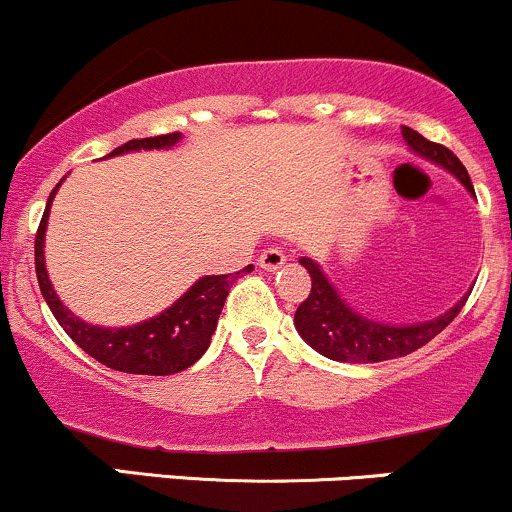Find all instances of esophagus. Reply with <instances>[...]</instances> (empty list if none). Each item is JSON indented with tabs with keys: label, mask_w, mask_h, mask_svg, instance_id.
Returning <instances> with one entry per match:
<instances>
[{
	"label": "esophagus",
	"mask_w": 512,
	"mask_h": 512,
	"mask_svg": "<svg viewBox=\"0 0 512 512\" xmlns=\"http://www.w3.org/2000/svg\"><path fill=\"white\" fill-rule=\"evenodd\" d=\"M257 262H260V267L267 269V272H277V269H282L286 265V255L282 247H267Z\"/></svg>",
	"instance_id": "1"
}]
</instances>
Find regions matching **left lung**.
<instances>
[{
  "instance_id": "obj_1",
  "label": "left lung",
  "mask_w": 512,
  "mask_h": 512,
  "mask_svg": "<svg viewBox=\"0 0 512 512\" xmlns=\"http://www.w3.org/2000/svg\"><path fill=\"white\" fill-rule=\"evenodd\" d=\"M401 133L415 155L445 167L447 172H452L474 194L469 172H466V167L452 150L440 143H432V140L423 138L418 131L408 126H403ZM299 262L311 274V294L296 308L294 325L301 338L313 350L320 352L323 357L335 359V362L372 364L411 355V352L428 345L435 335H440L459 316L466 299H469V296H462L449 311L432 320H425V323H379V320L362 316V313L355 311L350 303L342 299L340 291L330 284V279L325 277L318 262H313L311 257H301Z\"/></svg>"
}]
</instances>
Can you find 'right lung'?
<instances>
[{"mask_svg":"<svg viewBox=\"0 0 512 512\" xmlns=\"http://www.w3.org/2000/svg\"><path fill=\"white\" fill-rule=\"evenodd\" d=\"M179 140H182V133L128 140L121 148L111 150L106 157L131 153V150L172 148ZM60 184H55V189L48 196L46 211H43L41 226H38L36 233L38 286H41L43 299H46L50 311H53L55 320L63 325V330L70 335L72 342L80 345L89 357L106 364L109 369H116V372L167 376L192 367L196 359L209 350L211 335L218 325V316H221L230 286H233L235 279L243 272H252V265H247L235 274L201 277L192 289L184 291L160 316L143 320L138 325H128V328H101V325L84 323V320L77 318L58 299V294H55L53 284L48 279L46 257H43V240H46L50 204H53Z\"/></svg>","mask_w":512,"mask_h":512,"instance_id":"obj_1","label":"right lung"}]
</instances>
